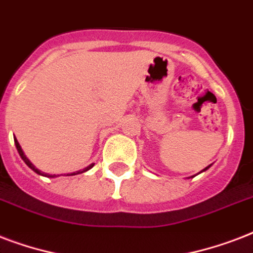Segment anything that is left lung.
<instances>
[{
  "label": "left lung",
  "instance_id": "left-lung-1",
  "mask_svg": "<svg viewBox=\"0 0 253 253\" xmlns=\"http://www.w3.org/2000/svg\"><path fill=\"white\" fill-rule=\"evenodd\" d=\"M209 167H210V166H209ZM209 167H208V168H209ZM208 168H205V169H204V170H206V169H208Z\"/></svg>",
  "mask_w": 253,
  "mask_h": 253
}]
</instances>
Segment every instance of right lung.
<instances>
[{
	"mask_svg": "<svg viewBox=\"0 0 253 253\" xmlns=\"http://www.w3.org/2000/svg\"><path fill=\"white\" fill-rule=\"evenodd\" d=\"M14 143H15V147H17V151H18V154H19V156H21V158H22V160H23V162H25L26 164H27V166L30 167V168L33 169L34 172H35V173H38V174H41V176L55 177V174H48V173L41 172V170H39V169H37V168H35V167H34L33 164H31V162H30L29 159L26 158V155L23 154V151H22L21 146H19V143H18V140H17V139H14ZM93 166H94V164H90V166H89V167H86V168H85V169H83V170H79V172H73V173H69V174H67V176H75V174H77V173H83V172H86V170H89V169H90L91 167H93Z\"/></svg>",
	"mask_w": 253,
	"mask_h": 253,
	"instance_id": "1",
	"label": "right lung"
}]
</instances>
